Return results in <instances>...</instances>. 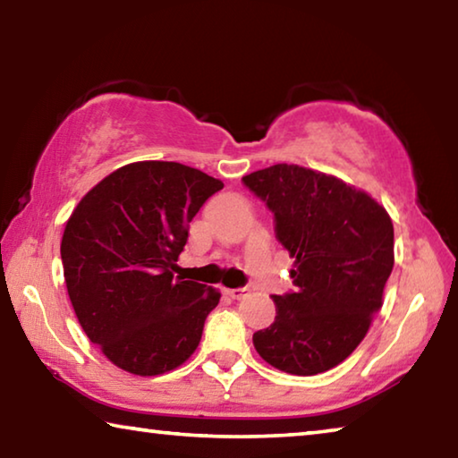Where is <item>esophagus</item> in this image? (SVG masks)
<instances>
[{
  "label": "esophagus",
  "instance_id": "34e87169",
  "mask_svg": "<svg viewBox=\"0 0 458 458\" xmlns=\"http://www.w3.org/2000/svg\"><path fill=\"white\" fill-rule=\"evenodd\" d=\"M246 291L248 289H224V294H228V297L234 299V301H240L246 294Z\"/></svg>",
  "mask_w": 458,
  "mask_h": 458
}]
</instances>
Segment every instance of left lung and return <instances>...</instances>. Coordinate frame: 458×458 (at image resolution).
Returning <instances> with one entry per match:
<instances>
[{"instance_id":"obj_1","label":"left lung","mask_w":458,"mask_h":458,"mask_svg":"<svg viewBox=\"0 0 458 458\" xmlns=\"http://www.w3.org/2000/svg\"><path fill=\"white\" fill-rule=\"evenodd\" d=\"M275 214L294 293L273 294L275 323L252 335L270 366L315 376L350 358L366 337L394 267V226L363 190L315 169L276 164L242 177Z\"/></svg>"}]
</instances>
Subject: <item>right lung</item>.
I'll list each match as a JSON object with an SVG mask.
<instances>
[{
  "mask_svg": "<svg viewBox=\"0 0 458 458\" xmlns=\"http://www.w3.org/2000/svg\"><path fill=\"white\" fill-rule=\"evenodd\" d=\"M224 183L175 161H135L74 208L60 254L81 327L135 376L180 368L199 345L220 291L175 276L188 228Z\"/></svg>",
  "mask_w": 458,
  "mask_h": 458,
  "instance_id": "add662e5",
  "label": "right lung"
}]
</instances>
